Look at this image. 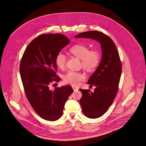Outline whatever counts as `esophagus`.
Listing matches in <instances>:
<instances>
[{
  "label": "esophagus",
  "instance_id": "obj_1",
  "mask_svg": "<svg viewBox=\"0 0 146 146\" xmlns=\"http://www.w3.org/2000/svg\"><path fill=\"white\" fill-rule=\"evenodd\" d=\"M73 90H74V92H75V91H78V88H75V87H73Z\"/></svg>",
  "mask_w": 146,
  "mask_h": 146
}]
</instances>
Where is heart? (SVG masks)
<instances>
[{"label":"heart","instance_id":"b5f03b06","mask_svg":"<svg viewBox=\"0 0 146 146\" xmlns=\"http://www.w3.org/2000/svg\"><path fill=\"white\" fill-rule=\"evenodd\" d=\"M69 52L74 56L81 60V66L87 72L94 70L98 66L100 60V54L97 50H89V48L84 44L79 43L73 46L69 49ZM66 58L65 55L59 52L56 57V64L60 69L64 68ZM85 79V76L80 72L69 71L64 76L65 83L77 86Z\"/></svg>","mask_w":146,"mask_h":146}]
</instances>
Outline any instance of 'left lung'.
<instances>
[{"label":"left lung","instance_id":"obj_1","mask_svg":"<svg viewBox=\"0 0 146 146\" xmlns=\"http://www.w3.org/2000/svg\"><path fill=\"white\" fill-rule=\"evenodd\" d=\"M75 38H90L101 45L100 62L88 81L96 88L93 92L90 90H80L82 94L80 104L83 113L88 118H97L107 111L116 96L122 72L119 54L112 39L100 31H85Z\"/></svg>","mask_w":146,"mask_h":146}]
</instances>
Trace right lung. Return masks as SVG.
<instances>
[{
  "instance_id": "obj_1",
  "label": "right lung",
  "mask_w": 146,
  "mask_h": 146,
  "mask_svg": "<svg viewBox=\"0 0 146 146\" xmlns=\"http://www.w3.org/2000/svg\"><path fill=\"white\" fill-rule=\"evenodd\" d=\"M69 39L61 34H42L33 39L25 50L20 72L26 96L35 112L42 118L56 121L62 116L64 105L73 92L69 85L50 89L56 76V57Z\"/></svg>"
}]
</instances>
